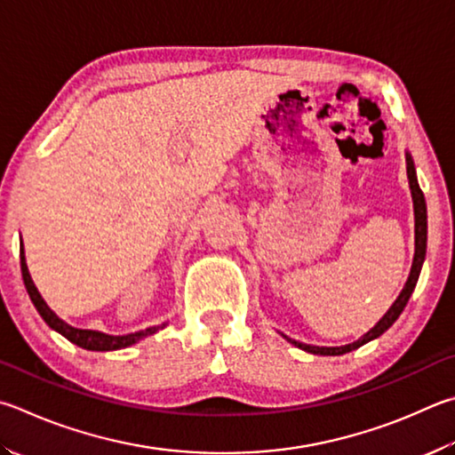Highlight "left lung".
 Here are the masks:
<instances>
[{
    "label": "left lung",
    "mask_w": 455,
    "mask_h": 455,
    "mask_svg": "<svg viewBox=\"0 0 455 455\" xmlns=\"http://www.w3.org/2000/svg\"><path fill=\"white\" fill-rule=\"evenodd\" d=\"M406 171H408V183H410V193H411V201H414V235H416V251H414V260H411V268H410V276L403 284L402 292L398 294V299L394 300V304L387 312L379 318L374 326H371L366 334H362L358 340H354L352 344H344V346H312V344H304L299 340H292V338L284 336L288 342L294 344L296 348H300L304 352L316 354V356H342L346 352H352L360 348V346L368 344L370 340H376L378 336H382L387 328H390L402 310L406 308V304L410 300L411 292H414L416 283L419 278V270H422V264L426 260V243H427V211H426V199L422 188L418 185V177H416V167H414V159L411 155L406 151Z\"/></svg>",
    "instance_id": "8db88e82"
}]
</instances>
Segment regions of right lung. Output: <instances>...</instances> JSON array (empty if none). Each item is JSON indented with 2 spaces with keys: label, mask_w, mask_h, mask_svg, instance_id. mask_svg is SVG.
<instances>
[{
  "label": "right lung",
  "mask_w": 455,
  "mask_h": 455,
  "mask_svg": "<svg viewBox=\"0 0 455 455\" xmlns=\"http://www.w3.org/2000/svg\"><path fill=\"white\" fill-rule=\"evenodd\" d=\"M20 259H21V276H23V283H26L28 288V294L33 302V307L37 308L39 316L45 320V324L55 330V332H60L61 336L68 338L69 342L77 344L79 348H85V350H93V352H109V350H121V348H127V346H133L139 340H143V338L151 336L155 332H159L161 328L167 326V322L161 326H151V328H145V330H137V332H131V334H121V336H113V334H105V332H99V330H87V328H76L68 324V322L61 320L57 314L47 307V302L44 300V296L39 294L37 286L33 284L31 275H29V268H28V262H26V251H23V241L20 243Z\"/></svg>",
  "instance_id": "obj_1"
}]
</instances>
